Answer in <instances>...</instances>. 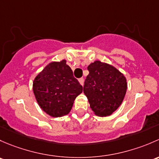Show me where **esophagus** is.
I'll use <instances>...</instances> for the list:
<instances>
[{
	"instance_id": "esophagus-1",
	"label": "esophagus",
	"mask_w": 159,
	"mask_h": 159,
	"mask_svg": "<svg viewBox=\"0 0 159 159\" xmlns=\"http://www.w3.org/2000/svg\"><path fill=\"white\" fill-rule=\"evenodd\" d=\"M79 82L82 86H83V84H84V79H83V78H80Z\"/></svg>"
}]
</instances>
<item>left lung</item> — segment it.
Wrapping results in <instances>:
<instances>
[{"instance_id":"obj_1","label":"left lung","mask_w":159,"mask_h":159,"mask_svg":"<svg viewBox=\"0 0 159 159\" xmlns=\"http://www.w3.org/2000/svg\"><path fill=\"white\" fill-rule=\"evenodd\" d=\"M83 93L95 115H112L119 107L126 93L127 83L120 71L108 63L96 60L88 66Z\"/></svg>"}]
</instances>
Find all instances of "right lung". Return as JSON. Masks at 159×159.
Listing matches in <instances>:
<instances>
[{"label":"right lung","mask_w":159,"mask_h":159,"mask_svg":"<svg viewBox=\"0 0 159 159\" xmlns=\"http://www.w3.org/2000/svg\"><path fill=\"white\" fill-rule=\"evenodd\" d=\"M33 90L40 107L52 117L67 115L83 86L73 76L65 60L51 62L33 82Z\"/></svg>","instance_id":"right-lung-1"}]
</instances>
